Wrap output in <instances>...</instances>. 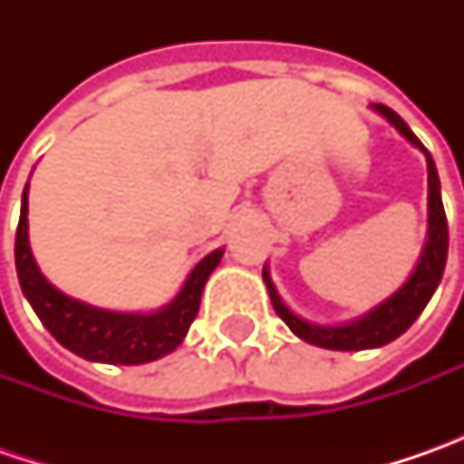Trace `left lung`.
Instances as JSON below:
<instances>
[{
    "mask_svg": "<svg viewBox=\"0 0 464 464\" xmlns=\"http://www.w3.org/2000/svg\"><path fill=\"white\" fill-rule=\"evenodd\" d=\"M374 113L395 126V131L405 136L416 150L426 157V169H429V229H426V242L420 250V258L416 268L411 271V276L402 281L398 292L382 299L380 304H374L372 310L338 325H320L310 323L304 317H299L278 295L276 284L271 278L268 266H263V281L271 296V304L276 314L289 325L296 338L307 341L312 346L330 348V351H366V348L387 346L390 341L401 338L405 330L416 323L423 307L429 304V299L437 292L444 266H447V247H450V232H447V217H444V206H441V186H439V172L429 150L419 141V136L411 131V126L402 121L392 108H387L382 102L372 105Z\"/></svg>",
    "mask_w": 464,
    "mask_h": 464,
    "instance_id": "obj_1",
    "label": "left lung"
}]
</instances>
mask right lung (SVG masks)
<instances>
[{
  "instance_id": "add662e5",
  "label": "right lung",
  "mask_w": 464,
  "mask_h": 464,
  "mask_svg": "<svg viewBox=\"0 0 464 464\" xmlns=\"http://www.w3.org/2000/svg\"><path fill=\"white\" fill-rule=\"evenodd\" d=\"M224 247L211 250L188 274L180 292L152 312H118L87 304L63 295L41 274L27 240V186L20 204L14 237V266L20 289L44 328L72 353L100 364H147L162 359L183 343L190 323L201 307V295L211 271L219 266Z\"/></svg>"
}]
</instances>
